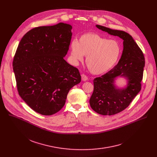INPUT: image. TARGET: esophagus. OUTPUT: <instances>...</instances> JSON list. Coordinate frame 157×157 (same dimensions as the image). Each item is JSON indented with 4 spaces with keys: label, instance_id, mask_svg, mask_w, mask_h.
<instances>
[{
    "label": "esophagus",
    "instance_id": "1",
    "mask_svg": "<svg viewBox=\"0 0 157 157\" xmlns=\"http://www.w3.org/2000/svg\"><path fill=\"white\" fill-rule=\"evenodd\" d=\"M81 78H82V80L83 81H87V80L88 79L87 76L86 75H84V74H82V75H81Z\"/></svg>",
    "mask_w": 157,
    "mask_h": 157
}]
</instances>
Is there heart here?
<instances>
[{
  "instance_id": "b5f03b06",
  "label": "heart",
  "mask_w": 157,
  "mask_h": 157,
  "mask_svg": "<svg viewBox=\"0 0 157 157\" xmlns=\"http://www.w3.org/2000/svg\"><path fill=\"white\" fill-rule=\"evenodd\" d=\"M121 47L115 40H110L96 33L82 35L79 41L71 43V55L77 62L87 56L86 63L88 69L95 75H101L110 71L117 63Z\"/></svg>"
}]
</instances>
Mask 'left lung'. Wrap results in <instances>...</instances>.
<instances>
[{
  "label": "left lung",
  "instance_id": "1",
  "mask_svg": "<svg viewBox=\"0 0 157 157\" xmlns=\"http://www.w3.org/2000/svg\"><path fill=\"white\" fill-rule=\"evenodd\" d=\"M99 29L122 38L124 49L117 64L94 81V91L89 100L91 108L104 116L114 115L126 109L141 90L145 58L141 49L131 35L122 30L96 25ZM118 76L128 79L125 88H117L114 81Z\"/></svg>",
  "mask_w": 157,
  "mask_h": 157
}]
</instances>
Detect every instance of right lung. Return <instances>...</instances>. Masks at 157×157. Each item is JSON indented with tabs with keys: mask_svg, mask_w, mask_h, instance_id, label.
I'll list each match as a JSON object with an SVG mask.
<instances>
[{
	"mask_svg": "<svg viewBox=\"0 0 157 157\" xmlns=\"http://www.w3.org/2000/svg\"><path fill=\"white\" fill-rule=\"evenodd\" d=\"M71 25L35 27L21 39L13 60L18 94L36 113L51 116L64 105L70 89L81 82L79 71L67 63Z\"/></svg>",
	"mask_w": 157,
	"mask_h": 157,
	"instance_id": "obj_1",
	"label": "right lung"
}]
</instances>
